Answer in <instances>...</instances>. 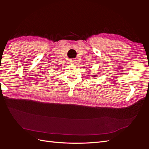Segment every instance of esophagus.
<instances>
[{
  "mask_svg": "<svg viewBox=\"0 0 149 149\" xmlns=\"http://www.w3.org/2000/svg\"><path fill=\"white\" fill-rule=\"evenodd\" d=\"M70 63H71V64L74 65V64L76 63V60H74V59H71V60H70Z\"/></svg>",
  "mask_w": 149,
  "mask_h": 149,
  "instance_id": "34e87169",
  "label": "esophagus"
}]
</instances>
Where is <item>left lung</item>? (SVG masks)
I'll return each mask as SVG.
<instances>
[{
  "label": "left lung",
  "mask_w": 149,
  "mask_h": 149,
  "mask_svg": "<svg viewBox=\"0 0 149 149\" xmlns=\"http://www.w3.org/2000/svg\"><path fill=\"white\" fill-rule=\"evenodd\" d=\"M94 76H94V77H96V75H94Z\"/></svg>",
  "instance_id": "left-lung-1"
}]
</instances>
